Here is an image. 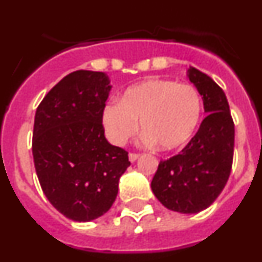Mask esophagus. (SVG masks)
Listing matches in <instances>:
<instances>
[{"label":"esophagus","instance_id":"34e87169","mask_svg":"<svg viewBox=\"0 0 262 262\" xmlns=\"http://www.w3.org/2000/svg\"><path fill=\"white\" fill-rule=\"evenodd\" d=\"M139 159V155L138 154H129L128 155V160L131 161V163H135L136 160Z\"/></svg>","mask_w":262,"mask_h":262}]
</instances>
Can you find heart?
<instances>
[{
	"label": "heart",
	"mask_w": 262,
	"mask_h": 262,
	"mask_svg": "<svg viewBox=\"0 0 262 262\" xmlns=\"http://www.w3.org/2000/svg\"><path fill=\"white\" fill-rule=\"evenodd\" d=\"M202 114V99L189 84L165 78H148L127 88L119 102L111 101L102 110V126L113 144L123 145L138 128L147 144L172 151L186 144Z\"/></svg>",
	"instance_id": "heart-1"
}]
</instances>
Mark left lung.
I'll list each match as a JSON object with an SVG mask.
<instances>
[{"instance_id":"obj_1","label":"left lung","mask_w":262,"mask_h":262,"mask_svg":"<svg viewBox=\"0 0 262 262\" xmlns=\"http://www.w3.org/2000/svg\"><path fill=\"white\" fill-rule=\"evenodd\" d=\"M187 77L202 97L207 117L180 154L160 161L151 187L168 210L196 214L216 200L230 177L235 127L219 85L193 67Z\"/></svg>"}]
</instances>
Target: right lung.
I'll return each instance as SVG.
<instances>
[{
  "label": "right lung",
  "mask_w": 262,
  "mask_h": 262,
  "mask_svg": "<svg viewBox=\"0 0 262 262\" xmlns=\"http://www.w3.org/2000/svg\"><path fill=\"white\" fill-rule=\"evenodd\" d=\"M111 88L103 72H72L36 108L32 156L41 190L75 222L110 210L129 166L128 154L105 138L102 110Z\"/></svg>",
  "instance_id": "add662e5"
}]
</instances>
